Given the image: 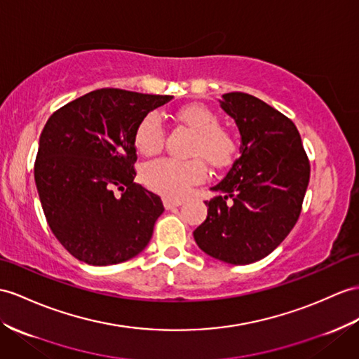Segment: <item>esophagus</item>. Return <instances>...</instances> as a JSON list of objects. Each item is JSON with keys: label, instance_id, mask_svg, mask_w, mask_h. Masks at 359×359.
I'll return each mask as SVG.
<instances>
[{"label": "esophagus", "instance_id": "obj_1", "mask_svg": "<svg viewBox=\"0 0 359 359\" xmlns=\"http://www.w3.org/2000/svg\"><path fill=\"white\" fill-rule=\"evenodd\" d=\"M163 204H164V207L168 208V210H172V208H175V207H180V205L182 204V201H181V199L164 198V199H163Z\"/></svg>", "mask_w": 359, "mask_h": 359}]
</instances>
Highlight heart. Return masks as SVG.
Returning a JSON list of instances; mask_svg holds the SVG:
<instances>
[{
    "mask_svg": "<svg viewBox=\"0 0 359 359\" xmlns=\"http://www.w3.org/2000/svg\"><path fill=\"white\" fill-rule=\"evenodd\" d=\"M182 125L195 134L190 146L189 160L158 158L147 163L142 177L144 184L165 198L178 199L184 196L191 186L207 177L204 158L212 168L222 169L236 155V138L229 129L219 126V117L204 104H187L177 112ZM164 126L158 112H149L140 120L134 134L137 149L144 155L158 152L164 144Z\"/></svg>",
    "mask_w": 359,
    "mask_h": 359,
    "instance_id": "b5f03b06",
    "label": "heart"
}]
</instances>
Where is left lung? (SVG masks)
<instances>
[{"label": "left lung", "instance_id": "left-lung-1", "mask_svg": "<svg viewBox=\"0 0 359 359\" xmlns=\"http://www.w3.org/2000/svg\"><path fill=\"white\" fill-rule=\"evenodd\" d=\"M221 107L239 128L241 156L212 189L225 195L205 201L207 219L194 236L208 256L248 265L273 252L299 221L311 165L280 111L247 93L224 94Z\"/></svg>", "mask_w": 359, "mask_h": 359}]
</instances>
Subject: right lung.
<instances>
[{
    "label": "right lung",
    "instance_id": "add662e5",
    "mask_svg": "<svg viewBox=\"0 0 359 359\" xmlns=\"http://www.w3.org/2000/svg\"><path fill=\"white\" fill-rule=\"evenodd\" d=\"M172 95L102 88L51 114L39 138L34 181L56 239L94 266L133 259L149 243L161 198L137 182L134 134Z\"/></svg>",
    "mask_w": 359,
    "mask_h": 359
}]
</instances>
